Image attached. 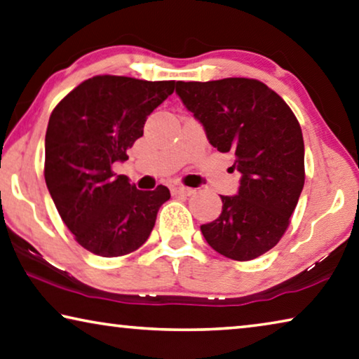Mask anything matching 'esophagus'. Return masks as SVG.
I'll return each instance as SVG.
<instances>
[{
	"mask_svg": "<svg viewBox=\"0 0 359 359\" xmlns=\"http://www.w3.org/2000/svg\"><path fill=\"white\" fill-rule=\"evenodd\" d=\"M170 191H172V195H185V196H190L193 191V189H189V187H184V185H174L172 189H170Z\"/></svg>",
	"mask_w": 359,
	"mask_h": 359,
	"instance_id": "1",
	"label": "esophagus"
}]
</instances>
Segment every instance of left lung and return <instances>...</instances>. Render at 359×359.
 Returning <instances> with one entry per match:
<instances>
[{
    "label": "left lung",
    "mask_w": 359,
    "mask_h": 359,
    "mask_svg": "<svg viewBox=\"0 0 359 359\" xmlns=\"http://www.w3.org/2000/svg\"><path fill=\"white\" fill-rule=\"evenodd\" d=\"M175 93L203 124L209 144L231 153L233 169L241 174L236 195H220V215L201 225L204 240L229 259H257L281 240L304 189L297 118L257 79L177 81Z\"/></svg>",
    "instance_id": "obj_1"
}]
</instances>
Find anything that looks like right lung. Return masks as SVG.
Segmentation results:
<instances>
[{"label":"right lung","instance_id":"add662e5","mask_svg":"<svg viewBox=\"0 0 359 359\" xmlns=\"http://www.w3.org/2000/svg\"><path fill=\"white\" fill-rule=\"evenodd\" d=\"M175 81L99 75L67 94L50 113L44 179L75 240L100 257H119L149 240L168 187L137 190L113 174L144 135L150 113L174 93Z\"/></svg>","mask_w":359,"mask_h":359}]
</instances>
